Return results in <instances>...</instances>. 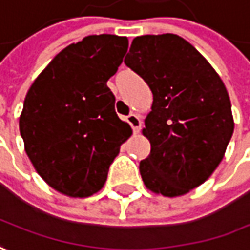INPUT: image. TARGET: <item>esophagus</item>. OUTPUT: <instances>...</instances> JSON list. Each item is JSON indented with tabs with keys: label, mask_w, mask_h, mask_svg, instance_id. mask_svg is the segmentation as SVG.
<instances>
[{
	"label": "esophagus",
	"mask_w": 250,
	"mask_h": 250,
	"mask_svg": "<svg viewBox=\"0 0 250 250\" xmlns=\"http://www.w3.org/2000/svg\"><path fill=\"white\" fill-rule=\"evenodd\" d=\"M127 123L133 127L134 133H138L140 131V128H141V120H140V117L137 116L135 113H130L127 116Z\"/></svg>",
	"instance_id": "1"
}]
</instances>
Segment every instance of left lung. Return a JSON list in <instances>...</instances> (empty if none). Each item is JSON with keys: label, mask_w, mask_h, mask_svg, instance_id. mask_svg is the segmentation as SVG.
<instances>
[{"label": "left lung", "mask_w": 250, "mask_h": 250, "mask_svg": "<svg viewBox=\"0 0 250 250\" xmlns=\"http://www.w3.org/2000/svg\"><path fill=\"white\" fill-rule=\"evenodd\" d=\"M125 63L153 94L142 130L151 142L149 156L140 162L142 181L163 196L187 194L224 158L234 131L227 88L210 63L177 34L135 37Z\"/></svg>", "instance_id": "left-lung-1"}]
</instances>
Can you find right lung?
<instances>
[{
  "instance_id": "1",
  "label": "right lung",
  "mask_w": 250,
  "mask_h": 250,
  "mask_svg": "<svg viewBox=\"0 0 250 250\" xmlns=\"http://www.w3.org/2000/svg\"><path fill=\"white\" fill-rule=\"evenodd\" d=\"M127 48V37L87 36L62 49L27 91L19 119L24 149L42 180L61 194L98 192L131 135L106 85Z\"/></svg>"
}]
</instances>
